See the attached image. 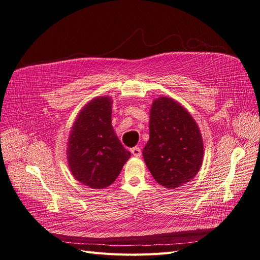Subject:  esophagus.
<instances>
[{
    "label": "esophagus",
    "mask_w": 260,
    "mask_h": 260,
    "mask_svg": "<svg viewBox=\"0 0 260 260\" xmlns=\"http://www.w3.org/2000/svg\"><path fill=\"white\" fill-rule=\"evenodd\" d=\"M130 151H131V154H132L133 156H136V157H140L141 154H142V152H141V148L138 147V146L132 147V148L130 149Z\"/></svg>",
    "instance_id": "34e87169"
}]
</instances>
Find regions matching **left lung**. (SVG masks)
<instances>
[{
	"label": "left lung",
	"mask_w": 260,
	"mask_h": 260,
	"mask_svg": "<svg viewBox=\"0 0 260 260\" xmlns=\"http://www.w3.org/2000/svg\"><path fill=\"white\" fill-rule=\"evenodd\" d=\"M149 115L144 161L160 185L179 187L191 181L202 166L200 129L186 109L170 98L155 100Z\"/></svg>",
	"instance_id": "1"
}]
</instances>
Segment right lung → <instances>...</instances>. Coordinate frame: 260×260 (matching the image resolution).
<instances>
[{
	"instance_id": "1",
	"label": "right lung",
	"mask_w": 260,
	"mask_h": 260,
	"mask_svg": "<svg viewBox=\"0 0 260 260\" xmlns=\"http://www.w3.org/2000/svg\"><path fill=\"white\" fill-rule=\"evenodd\" d=\"M67 146L69 168L78 181L92 188L114 182L130 153L113 130L111 98H96L81 109Z\"/></svg>"
}]
</instances>
